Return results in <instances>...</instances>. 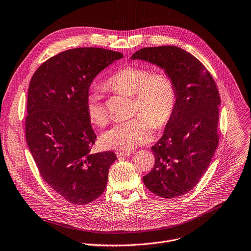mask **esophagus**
<instances>
[{
	"mask_svg": "<svg viewBox=\"0 0 251 251\" xmlns=\"http://www.w3.org/2000/svg\"><path fill=\"white\" fill-rule=\"evenodd\" d=\"M115 153H116V156L119 158V157H122V156L129 155L131 153V151H116Z\"/></svg>",
	"mask_w": 251,
	"mask_h": 251,
	"instance_id": "34e87169",
	"label": "esophagus"
}]
</instances>
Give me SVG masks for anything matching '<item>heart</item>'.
I'll list each match as a JSON object with an SVG mask.
<instances>
[{
  "label": "heart",
  "mask_w": 251,
  "mask_h": 251,
  "mask_svg": "<svg viewBox=\"0 0 251 251\" xmlns=\"http://www.w3.org/2000/svg\"><path fill=\"white\" fill-rule=\"evenodd\" d=\"M104 87L114 92L135 97L129 120L114 125L101 136L106 149L130 151L151 140L153 127L163 128L172 120L177 102L174 78L165 72H152L149 67L128 65L114 71L104 81ZM86 113L97 126L108 121V110L102 97L92 92L86 99Z\"/></svg>",
  "instance_id": "heart-1"
}]
</instances>
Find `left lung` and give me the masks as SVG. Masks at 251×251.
<instances>
[{
    "mask_svg": "<svg viewBox=\"0 0 251 251\" xmlns=\"http://www.w3.org/2000/svg\"><path fill=\"white\" fill-rule=\"evenodd\" d=\"M132 59L163 68L175 80L176 111L151 147L154 164L143 180L162 198L182 196L198 184L218 147L221 100L216 81L196 57L176 46L145 47Z\"/></svg>",
    "mask_w": 251,
    "mask_h": 251,
    "instance_id": "obj_1",
    "label": "left lung"
}]
</instances>
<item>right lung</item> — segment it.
<instances>
[{"label":"right lung","instance_id":"add662e5","mask_svg":"<svg viewBox=\"0 0 251 251\" xmlns=\"http://www.w3.org/2000/svg\"><path fill=\"white\" fill-rule=\"evenodd\" d=\"M122 57L103 48H74L46 60L30 79L26 143L44 181L72 204L100 197L117 159L110 151L92 152L97 135L85 105L96 75Z\"/></svg>","mask_w":251,"mask_h":251}]
</instances>
